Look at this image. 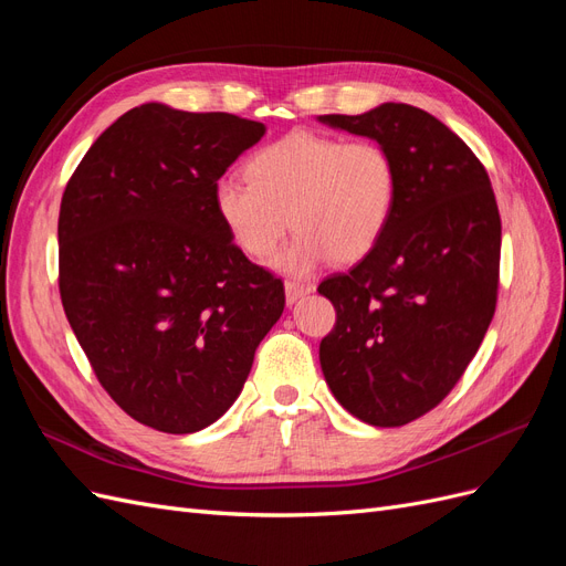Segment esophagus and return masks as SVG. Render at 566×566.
Masks as SVG:
<instances>
[{"label": "esophagus", "mask_w": 566, "mask_h": 566, "mask_svg": "<svg viewBox=\"0 0 566 566\" xmlns=\"http://www.w3.org/2000/svg\"><path fill=\"white\" fill-rule=\"evenodd\" d=\"M312 285L310 283H295V281H285V302L287 304H295L300 297L310 295L312 293Z\"/></svg>", "instance_id": "34e87169"}]
</instances>
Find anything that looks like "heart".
Masks as SVG:
<instances>
[{
  "label": "heart",
  "mask_w": 566,
  "mask_h": 566,
  "mask_svg": "<svg viewBox=\"0 0 566 566\" xmlns=\"http://www.w3.org/2000/svg\"><path fill=\"white\" fill-rule=\"evenodd\" d=\"M245 177L214 184L219 224L238 250L264 262L293 221L297 233L276 264L295 276H310L333 256L364 260L380 245L399 200L397 160L370 139L293 132L254 150Z\"/></svg>",
  "instance_id": "heart-1"
}]
</instances>
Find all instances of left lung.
Here are the masks:
<instances>
[{"label":"left lung","instance_id":"obj_1","mask_svg":"<svg viewBox=\"0 0 566 566\" xmlns=\"http://www.w3.org/2000/svg\"><path fill=\"white\" fill-rule=\"evenodd\" d=\"M318 119L368 136L397 160L399 200L380 245L318 285L337 312L318 358L354 418L399 427L443 401L489 331L499 297V205L484 165L430 113L382 104Z\"/></svg>","mask_w":566,"mask_h":566}]
</instances>
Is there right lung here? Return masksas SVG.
Returning a JSON list of instances; mask_svg holds the SVG:
<instances>
[{
  "label": "right lung",
  "mask_w": 566,
  "mask_h": 566,
  "mask_svg": "<svg viewBox=\"0 0 566 566\" xmlns=\"http://www.w3.org/2000/svg\"><path fill=\"white\" fill-rule=\"evenodd\" d=\"M266 127L165 104L127 111L65 186L59 290L96 378L167 434L212 424L283 314L281 279L219 224L212 188Z\"/></svg>",
  "instance_id": "add662e5"
}]
</instances>
